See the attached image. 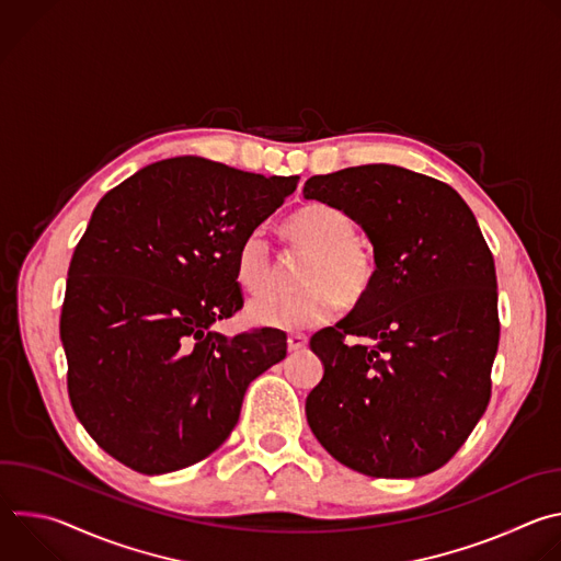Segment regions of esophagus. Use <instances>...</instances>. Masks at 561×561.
<instances>
[{"mask_svg":"<svg viewBox=\"0 0 561 561\" xmlns=\"http://www.w3.org/2000/svg\"><path fill=\"white\" fill-rule=\"evenodd\" d=\"M286 342H288V351H301V348H306L308 337L301 335V333H290Z\"/></svg>","mask_w":561,"mask_h":561,"instance_id":"34e87169","label":"esophagus"}]
</instances>
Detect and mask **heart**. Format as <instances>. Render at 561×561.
Segmentation results:
<instances>
[{"mask_svg": "<svg viewBox=\"0 0 561 561\" xmlns=\"http://www.w3.org/2000/svg\"><path fill=\"white\" fill-rule=\"evenodd\" d=\"M282 237L293 255L306 257L297 273L299 293L255 299L247 308L249 322L264 329L301 331L329 322L340 304L362 301L375 282L373 249L355 234V221L333 204L310 202L284 224ZM234 277L249 295L275 288L279 264L268 239L253 230L234 253Z\"/></svg>", "mask_w": 561, "mask_h": 561, "instance_id": "heart-1", "label": "heart"}]
</instances>
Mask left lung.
<instances>
[{"label":"left lung","mask_w":561,"mask_h":561,"mask_svg":"<svg viewBox=\"0 0 561 561\" xmlns=\"http://www.w3.org/2000/svg\"><path fill=\"white\" fill-rule=\"evenodd\" d=\"M304 197L348 213L377 262L370 293L310 337L324 377L306 397L308 426L357 472L428 474L489 407L500 344L493 253L457 191L402 167L314 175ZM348 334L367 344L346 345Z\"/></svg>","instance_id":"obj_1"}]
</instances>
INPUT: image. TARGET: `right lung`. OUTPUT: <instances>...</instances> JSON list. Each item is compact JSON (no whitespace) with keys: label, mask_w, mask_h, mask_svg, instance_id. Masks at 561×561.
Segmentation results:
<instances>
[{"label":"right lung","mask_w":561,"mask_h":561,"mask_svg":"<svg viewBox=\"0 0 561 561\" xmlns=\"http://www.w3.org/2000/svg\"><path fill=\"white\" fill-rule=\"evenodd\" d=\"M297 182L188 154L137 171L95 206L59 335L72 411L124 466L162 474L208 457L249 383L286 357L279 331L228 340L210 327L244 306L237 247Z\"/></svg>","instance_id":"right-lung-1"}]
</instances>
